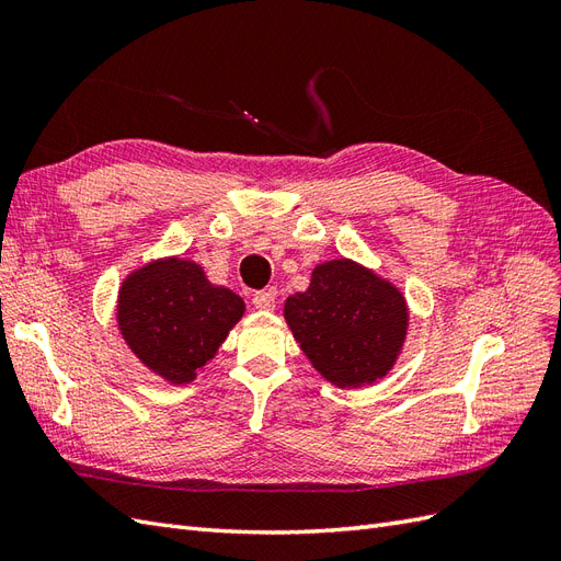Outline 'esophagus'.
<instances>
[{
    "label": "esophagus",
    "instance_id": "obj_1",
    "mask_svg": "<svg viewBox=\"0 0 561 561\" xmlns=\"http://www.w3.org/2000/svg\"><path fill=\"white\" fill-rule=\"evenodd\" d=\"M252 304H254V309H257V311L268 313V311L276 309V295L271 293V290H268V293H266V290L254 293V295H252Z\"/></svg>",
    "mask_w": 561,
    "mask_h": 561
}]
</instances>
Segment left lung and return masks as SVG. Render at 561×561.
<instances>
[{"instance_id": "1", "label": "left lung", "mask_w": 561, "mask_h": 561, "mask_svg": "<svg viewBox=\"0 0 561 561\" xmlns=\"http://www.w3.org/2000/svg\"><path fill=\"white\" fill-rule=\"evenodd\" d=\"M285 320L313 367L342 388L386 377L407 334L404 297L351 260L316 266L309 290L287 297Z\"/></svg>"}]
</instances>
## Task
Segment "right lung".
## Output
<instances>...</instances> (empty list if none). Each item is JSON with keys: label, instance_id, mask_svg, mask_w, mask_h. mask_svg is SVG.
Returning a JSON list of instances; mask_svg holds the SVG:
<instances>
[{"label": "right lung", "instance_id": "obj_1", "mask_svg": "<svg viewBox=\"0 0 561 561\" xmlns=\"http://www.w3.org/2000/svg\"><path fill=\"white\" fill-rule=\"evenodd\" d=\"M243 309V299L210 285L198 264L173 257L124 280L116 318L126 344L151 371L186 383L213 358Z\"/></svg>", "mask_w": 561, "mask_h": 561}]
</instances>
